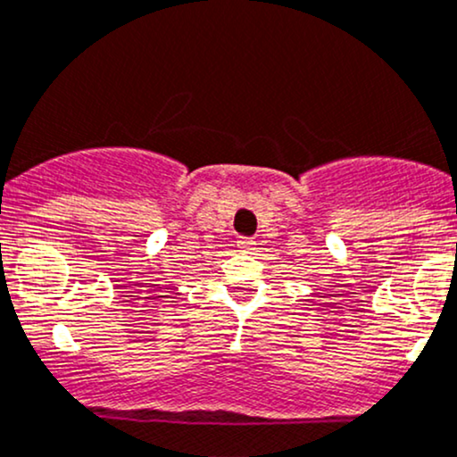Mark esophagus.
Instances as JSON below:
<instances>
[{"label": "esophagus", "mask_w": 457, "mask_h": 457, "mask_svg": "<svg viewBox=\"0 0 457 457\" xmlns=\"http://www.w3.org/2000/svg\"><path fill=\"white\" fill-rule=\"evenodd\" d=\"M236 246H238L240 251H251L255 246L253 238H238V243H236Z\"/></svg>", "instance_id": "1"}]
</instances>
